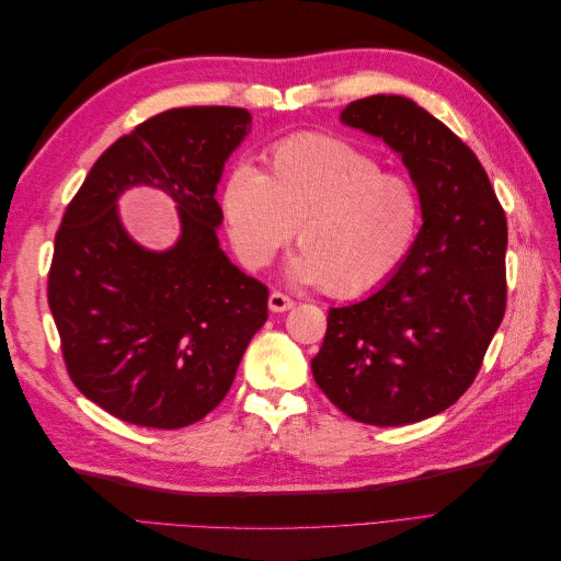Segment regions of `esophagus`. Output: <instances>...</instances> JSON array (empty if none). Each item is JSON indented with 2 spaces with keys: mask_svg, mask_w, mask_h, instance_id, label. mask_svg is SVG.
<instances>
[{
  "mask_svg": "<svg viewBox=\"0 0 561 561\" xmlns=\"http://www.w3.org/2000/svg\"><path fill=\"white\" fill-rule=\"evenodd\" d=\"M293 307H295V299H290L283 293H271L268 295V309L274 313H285V311H290Z\"/></svg>",
  "mask_w": 561,
  "mask_h": 561,
  "instance_id": "obj_1",
  "label": "esophagus"
}]
</instances>
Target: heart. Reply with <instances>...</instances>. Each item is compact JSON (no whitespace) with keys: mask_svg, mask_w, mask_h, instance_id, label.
Instances as JSON below:
<instances>
[{"mask_svg":"<svg viewBox=\"0 0 561 561\" xmlns=\"http://www.w3.org/2000/svg\"><path fill=\"white\" fill-rule=\"evenodd\" d=\"M219 208L231 245L250 268L266 266L293 239L301 245L285 276L358 297L396 274L421 227L416 184L346 140L301 133L271 147L264 171L241 163L227 175Z\"/></svg>","mask_w":561,"mask_h":561,"instance_id":"heart-1","label":"heart"}]
</instances>
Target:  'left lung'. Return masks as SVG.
I'll use <instances>...</instances> for the list:
<instances>
[{"label": "left lung", "instance_id": "8db88e82", "mask_svg": "<svg viewBox=\"0 0 561 561\" xmlns=\"http://www.w3.org/2000/svg\"><path fill=\"white\" fill-rule=\"evenodd\" d=\"M339 122L396 151L423 225L393 276L330 309L313 379L351 419L407 426L445 412L480 371L505 313V213L472 149L414 100L369 95Z\"/></svg>", "mask_w": 561, "mask_h": 561}]
</instances>
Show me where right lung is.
<instances>
[{"label": "right lung", "mask_w": 561, "mask_h": 561, "mask_svg": "<svg viewBox=\"0 0 561 561\" xmlns=\"http://www.w3.org/2000/svg\"><path fill=\"white\" fill-rule=\"evenodd\" d=\"M241 107H175L103 151L65 210L48 307L75 386L112 416L173 431L225 400L266 318L268 290L219 248L225 163L250 133ZM154 185L181 236L151 251L127 233L117 198Z\"/></svg>", "instance_id": "1"}]
</instances>
